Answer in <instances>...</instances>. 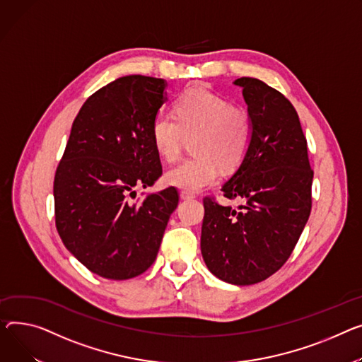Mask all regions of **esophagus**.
<instances>
[{"instance_id": "esophagus-1", "label": "esophagus", "mask_w": 362, "mask_h": 362, "mask_svg": "<svg viewBox=\"0 0 362 362\" xmlns=\"http://www.w3.org/2000/svg\"><path fill=\"white\" fill-rule=\"evenodd\" d=\"M195 195L190 194V192H186V190H182L180 192V199H194Z\"/></svg>"}]
</instances>
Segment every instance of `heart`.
<instances>
[{"label":"heart","mask_w":362,"mask_h":362,"mask_svg":"<svg viewBox=\"0 0 362 362\" xmlns=\"http://www.w3.org/2000/svg\"><path fill=\"white\" fill-rule=\"evenodd\" d=\"M154 147L161 158L175 161L183 142L194 138L195 157L165 172V182L186 192H198L216 182L220 165L234 170L249 151L253 136L250 113L204 84L185 90L175 102V115L158 113L151 124Z\"/></svg>","instance_id":"heart-1"}]
</instances>
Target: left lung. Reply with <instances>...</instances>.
<instances>
[{"instance_id": "obj_1", "label": "left lung", "mask_w": 362, "mask_h": 362, "mask_svg": "<svg viewBox=\"0 0 362 362\" xmlns=\"http://www.w3.org/2000/svg\"><path fill=\"white\" fill-rule=\"evenodd\" d=\"M234 84L243 88L253 136L221 190L246 204L235 211L204 199L201 252L216 278L252 285L274 275L291 256L311 211L313 170L291 102L257 78L242 77Z\"/></svg>"}]
</instances>
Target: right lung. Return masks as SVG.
Segmentation results:
<instances>
[{"instance_id":"right-lung-1","label":"right lung","mask_w":362,"mask_h":362,"mask_svg":"<svg viewBox=\"0 0 362 362\" xmlns=\"http://www.w3.org/2000/svg\"><path fill=\"white\" fill-rule=\"evenodd\" d=\"M165 81L120 77L91 94L72 124L54 180L55 224L65 247L93 274L129 279L154 263L175 187L135 198L161 176L151 124Z\"/></svg>"}]
</instances>
